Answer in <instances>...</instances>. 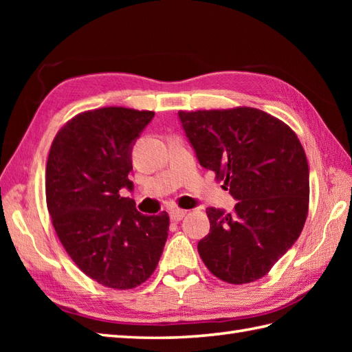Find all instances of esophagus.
<instances>
[{
    "instance_id": "1",
    "label": "esophagus",
    "mask_w": 352,
    "mask_h": 352,
    "mask_svg": "<svg viewBox=\"0 0 352 352\" xmlns=\"http://www.w3.org/2000/svg\"><path fill=\"white\" fill-rule=\"evenodd\" d=\"M170 219L174 222L182 221L186 214H188V210H183V208H172L170 210Z\"/></svg>"
}]
</instances>
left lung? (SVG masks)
Returning a JSON list of instances; mask_svg holds the SVG:
<instances>
[{"mask_svg": "<svg viewBox=\"0 0 352 352\" xmlns=\"http://www.w3.org/2000/svg\"><path fill=\"white\" fill-rule=\"evenodd\" d=\"M201 166L237 204L208 207L198 252L214 276L246 284L265 276L300 237L309 213V163L295 131L254 107L178 111Z\"/></svg>", "mask_w": 352, "mask_h": 352, "instance_id": "obj_1", "label": "left lung"}]
</instances>
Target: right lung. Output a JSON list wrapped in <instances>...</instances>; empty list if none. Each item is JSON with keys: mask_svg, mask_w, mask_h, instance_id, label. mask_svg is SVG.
I'll use <instances>...</instances> for the list:
<instances>
[{"mask_svg": "<svg viewBox=\"0 0 352 352\" xmlns=\"http://www.w3.org/2000/svg\"><path fill=\"white\" fill-rule=\"evenodd\" d=\"M154 111L102 107L66 122L48 154L45 193L58 241L74 263L102 286L126 290L155 271L169 214L146 216L119 195L133 189L131 148Z\"/></svg>", "mask_w": 352, "mask_h": 352, "instance_id": "obj_1", "label": "right lung"}]
</instances>
